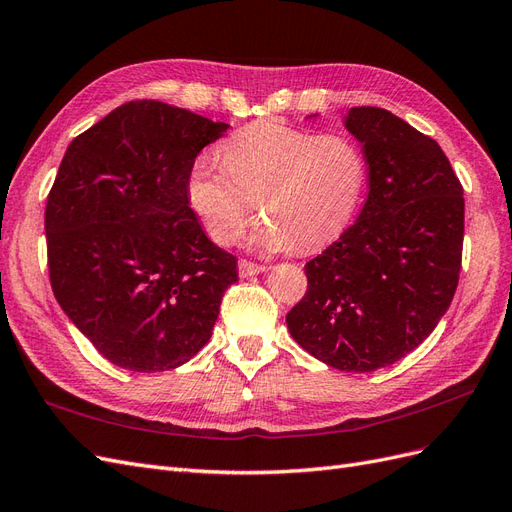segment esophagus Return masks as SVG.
<instances>
[{
	"label": "esophagus",
	"instance_id": "34e87169",
	"mask_svg": "<svg viewBox=\"0 0 512 512\" xmlns=\"http://www.w3.org/2000/svg\"><path fill=\"white\" fill-rule=\"evenodd\" d=\"M262 271H267L265 265H258V262H252V260H247V258H241V260H239V275H241V277L258 275V273H262Z\"/></svg>",
	"mask_w": 512,
	"mask_h": 512
}]
</instances>
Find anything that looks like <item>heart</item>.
Returning a JSON list of instances; mask_svg holds the SVG:
<instances>
[{"mask_svg": "<svg viewBox=\"0 0 512 512\" xmlns=\"http://www.w3.org/2000/svg\"><path fill=\"white\" fill-rule=\"evenodd\" d=\"M224 164L198 156L185 179L192 211L209 237L235 243L258 209L262 250L316 252L342 235L365 185L361 149L342 134L282 121H254L222 145Z\"/></svg>", "mask_w": 512, "mask_h": 512, "instance_id": "1", "label": "heart"}]
</instances>
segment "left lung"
<instances>
[{"mask_svg":"<svg viewBox=\"0 0 512 512\" xmlns=\"http://www.w3.org/2000/svg\"><path fill=\"white\" fill-rule=\"evenodd\" d=\"M363 145L369 194L356 222L305 265L307 292L286 324L335 369L404 359L451 305L463 250V188L433 138L376 106L346 115Z\"/></svg>","mask_w":512,"mask_h":512,"instance_id":"8db88e82","label":"left lung"}]
</instances>
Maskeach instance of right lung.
Wrapping results in <instances>:
<instances>
[{"mask_svg":"<svg viewBox=\"0 0 512 512\" xmlns=\"http://www.w3.org/2000/svg\"><path fill=\"white\" fill-rule=\"evenodd\" d=\"M228 123L158 100L117 106L66 149L46 198L55 299L117 367L153 374L203 348L237 277L185 194Z\"/></svg>","mask_w":512,"mask_h":512,"instance_id":"add662e5","label":"right lung"}]
</instances>
